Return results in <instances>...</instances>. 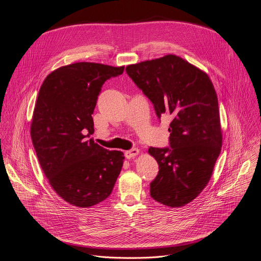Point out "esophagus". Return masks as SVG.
<instances>
[{"label":"esophagus","instance_id":"obj_1","mask_svg":"<svg viewBox=\"0 0 261 261\" xmlns=\"http://www.w3.org/2000/svg\"><path fill=\"white\" fill-rule=\"evenodd\" d=\"M139 153H140L139 148H136V147H135V148H132V150L126 151V152H125V157H126L127 159H131V158L137 156Z\"/></svg>","mask_w":261,"mask_h":261}]
</instances>
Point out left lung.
<instances>
[{
	"label": "left lung",
	"instance_id": "obj_1",
	"mask_svg": "<svg viewBox=\"0 0 261 261\" xmlns=\"http://www.w3.org/2000/svg\"><path fill=\"white\" fill-rule=\"evenodd\" d=\"M128 75L154 104L158 118L170 116V148L150 147L159 165L151 196L179 207L195 199L211 179L222 146L218 98L207 74L166 55L126 67Z\"/></svg>",
	"mask_w": 261,
	"mask_h": 261
}]
</instances>
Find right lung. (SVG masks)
<instances>
[{"label":"right lung","mask_w":261,"mask_h":261,"mask_svg":"<svg viewBox=\"0 0 261 261\" xmlns=\"http://www.w3.org/2000/svg\"><path fill=\"white\" fill-rule=\"evenodd\" d=\"M124 66L79 62L50 72L37 97L31 137L40 166L55 192L71 205L90 207L114 189L124 163L92 138V115L104 83Z\"/></svg>","instance_id":"obj_1"}]
</instances>
